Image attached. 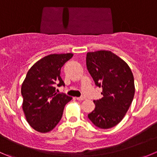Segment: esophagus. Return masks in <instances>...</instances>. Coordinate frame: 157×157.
<instances>
[{"label":"esophagus","instance_id":"34e87169","mask_svg":"<svg viewBox=\"0 0 157 157\" xmlns=\"http://www.w3.org/2000/svg\"><path fill=\"white\" fill-rule=\"evenodd\" d=\"M85 99H86V98H85V97H83V96L77 98V100H78V101H83V100H85Z\"/></svg>","mask_w":157,"mask_h":157}]
</instances>
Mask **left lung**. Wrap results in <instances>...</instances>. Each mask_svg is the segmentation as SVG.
Listing matches in <instances>:
<instances>
[{"label":"left lung","mask_w":157,"mask_h":157,"mask_svg":"<svg viewBox=\"0 0 157 157\" xmlns=\"http://www.w3.org/2000/svg\"><path fill=\"white\" fill-rule=\"evenodd\" d=\"M86 64L103 98L94 101L88 118L95 126L110 128L118 125L129 108L135 94L134 77L128 64L111 51L87 53Z\"/></svg>","instance_id":"obj_1"}]
</instances>
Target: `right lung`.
I'll return each mask as SVG.
<instances>
[{
    "instance_id": "obj_1",
    "label": "right lung",
    "mask_w": 157,
    "mask_h": 157,
    "mask_svg": "<svg viewBox=\"0 0 157 157\" xmlns=\"http://www.w3.org/2000/svg\"><path fill=\"white\" fill-rule=\"evenodd\" d=\"M72 53L51 54L39 59L28 71L21 85L22 108L29 125L39 132H48L60 121L66 104L72 99L56 92L55 85L65 86L60 70Z\"/></svg>"
}]
</instances>
